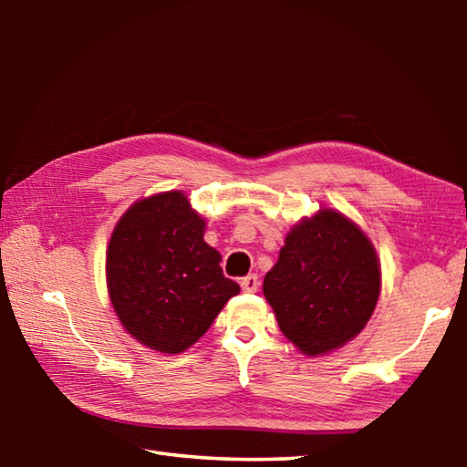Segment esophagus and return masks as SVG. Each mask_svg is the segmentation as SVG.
<instances>
[{
    "label": "esophagus",
    "instance_id": "1",
    "mask_svg": "<svg viewBox=\"0 0 467 467\" xmlns=\"http://www.w3.org/2000/svg\"><path fill=\"white\" fill-rule=\"evenodd\" d=\"M241 288L247 292H255L259 288L257 274H249V275H244V278H241Z\"/></svg>",
    "mask_w": 467,
    "mask_h": 467
}]
</instances>
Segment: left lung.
I'll return each instance as SVG.
<instances>
[{"label":"left lung","mask_w":467,"mask_h":467,"mask_svg":"<svg viewBox=\"0 0 467 467\" xmlns=\"http://www.w3.org/2000/svg\"><path fill=\"white\" fill-rule=\"evenodd\" d=\"M379 290L381 270L373 244L334 210H319L292 228L264 280L282 334L309 357L360 334Z\"/></svg>","instance_id":"left-lung-1"}]
</instances>
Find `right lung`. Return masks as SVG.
<instances>
[{"instance_id": "obj_1", "label": "right lung", "mask_w": 467, "mask_h": 467, "mask_svg": "<svg viewBox=\"0 0 467 467\" xmlns=\"http://www.w3.org/2000/svg\"><path fill=\"white\" fill-rule=\"evenodd\" d=\"M203 218L181 192L133 203L107 251V286L123 327L152 350L179 354L195 344L239 284L203 241Z\"/></svg>"}]
</instances>
